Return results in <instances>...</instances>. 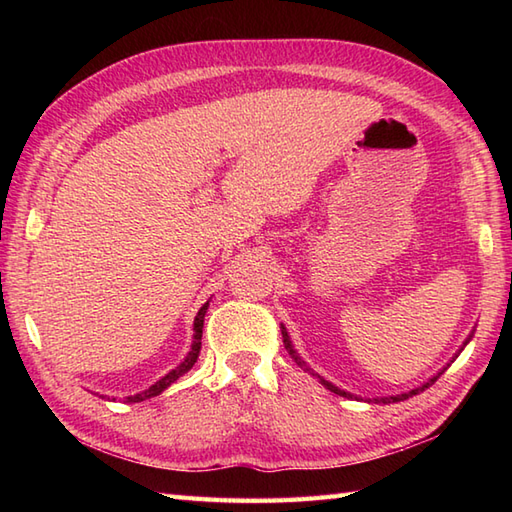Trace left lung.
<instances>
[{"label":"left lung","mask_w":512,"mask_h":512,"mask_svg":"<svg viewBox=\"0 0 512 512\" xmlns=\"http://www.w3.org/2000/svg\"><path fill=\"white\" fill-rule=\"evenodd\" d=\"M281 334H284V345H286V350H288V354L292 356V358H295V363L299 365V367H303V369H306V372H310L312 376H317L319 380H321V385L325 387V389H330V391H334V394H339V396H343V398H352V394H350V391H343V389H339V387H336V385H332V383H328V380H325V378H321L319 374H314L312 372V369L306 365V363H303L301 361V356L297 354V350H295V347H292V341H290V336H288V330L284 328V325H281ZM473 339V334H469V339H466L464 341V345L466 343H469ZM464 345L460 347V352L464 350ZM455 356H458V354H455ZM444 369H447V367H444ZM444 369H442V372H438L436 376H433V378H429L427 380V383H422L420 387H416V389H411V391H405V394H396V396H385V398H374V402H383V405H387V402H400V400H407V398H411V396H416V394H420V391H424V389H427V387H431L433 383H436V380L440 378V374H444ZM367 402H372V398H367Z\"/></svg>","instance_id":"8db88e82"}]
</instances>
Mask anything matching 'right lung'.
Instances as JSON below:
<instances>
[{"label": "right lung", "instance_id": "right-lung-1", "mask_svg": "<svg viewBox=\"0 0 512 512\" xmlns=\"http://www.w3.org/2000/svg\"><path fill=\"white\" fill-rule=\"evenodd\" d=\"M206 310H209V301H206L204 306L198 310V314H195V321H193V343H191L189 354L184 356V361L176 369H171L167 376H162L160 380H156V383L151 385L149 389L140 391V394H134V396H127L125 402H140V400L154 398V396L162 394V391H165L171 383H176V380L182 374L189 372V369L195 365V361H198V354H200V347H202V328H204V314H206Z\"/></svg>", "mask_w": 512, "mask_h": 512}]
</instances>
